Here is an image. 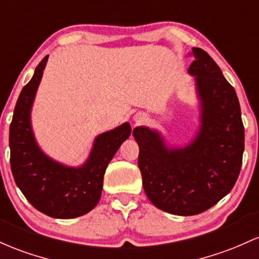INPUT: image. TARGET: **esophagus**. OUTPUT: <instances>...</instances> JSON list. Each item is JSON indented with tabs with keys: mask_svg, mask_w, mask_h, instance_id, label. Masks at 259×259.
Returning a JSON list of instances; mask_svg holds the SVG:
<instances>
[{
	"mask_svg": "<svg viewBox=\"0 0 259 259\" xmlns=\"http://www.w3.org/2000/svg\"><path fill=\"white\" fill-rule=\"evenodd\" d=\"M145 119H146V114L145 113H138V114L134 115L135 123H143Z\"/></svg>",
	"mask_w": 259,
	"mask_h": 259,
	"instance_id": "34e87169",
	"label": "esophagus"
}]
</instances>
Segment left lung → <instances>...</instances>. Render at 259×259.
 <instances>
[{
    "instance_id": "left-lung-1",
    "label": "left lung",
    "mask_w": 259,
    "mask_h": 259,
    "mask_svg": "<svg viewBox=\"0 0 259 259\" xmlns=\"http://www.w3.org/2000/svg\"><path fill=\"white\" fill-rule=\"evenodd\" d=\"M188 72L195 77L200 127L184 147H168L158 132L138 126V164L144 190L156 206L173 215H197L234 188L245 150V127L234 87L206 51L193 48Z\"/></svg>"
}]
</instances>
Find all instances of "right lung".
Segmentation results:
<instances>
[{
	"mask_svg": "<svg viewBox=\"0 0 259 259\" xmlns=\"http://www.w3.org/2000/svg\"><path fill=\"white\" fill-rule=\"evenodd\" d=\"M48 58L39 62L14 108L10 126L11 169L18 188L36 210L55 219H73L87 214L98 204L108 163L130 136L132 127L124 123L98 135L87 161L79 167L65 166L48 157L36 144L30 123Z\"/></svg>",
	"mask_w": 259,
	"mask_h": 259,
	"instance_id": "obj_1",
	"label": "right lung"
}]
</instances>
